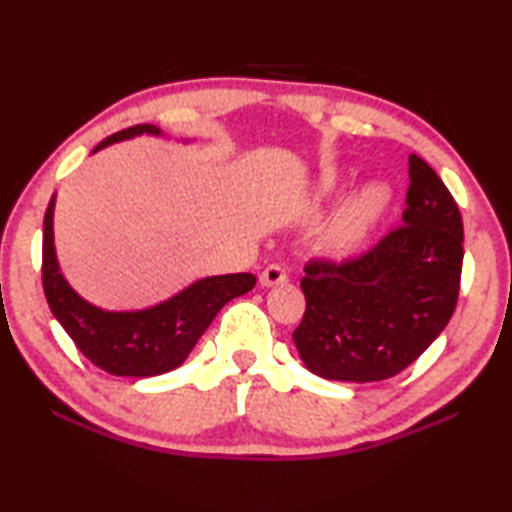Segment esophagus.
Instances as JSON below:
<instances>
[{
    "label": "esophagus",
    "instance_id": "1",
    "mask_svg": "<svg viewBox=\"0 0 512 512\" xmlns=\"http://www.w3.org/2000/svg\"><path fill=\"white\" fill-rule=\"evenodd\" d=\"M287 280H289L287 271H284V268L277 266V264L266 266L262 275H259V284H262V287H277V284H284Z\"/></svg>",
    "mask_w": 512,
    "mask_h": 512
}]
</instances>
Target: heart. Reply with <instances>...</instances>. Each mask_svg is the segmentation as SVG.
Masks as SVG:
<instances>
[{
	"label": "heart",
	"instance_id": "b5f03b06",
	"mask_svg": "<svg viewBox=\"0 0 512 512\" xmlns=\"http://www.w3.org/2000/svg\"><path fill=\"white\" fill-rule=\"evenodd\" d=\"M343 185V178L332 169L320 173L311 194V207H320ZM393 205V192L381 183H368L345 198L314 232V250L325 257H350L368 244Z\"/></svg>",
	"mask_w": 512,
	"mask_h": 512
}]
</instances>
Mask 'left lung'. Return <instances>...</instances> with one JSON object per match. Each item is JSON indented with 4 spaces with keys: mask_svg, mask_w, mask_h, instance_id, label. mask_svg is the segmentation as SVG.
<instances>
[{
    "mask_svg": "<svg viewBox=\"0 0 512 512\" xmlns=\"http://www.w3.org/2000/svg\"><path fill=\"white\" fill-rule=\"evenodd\" d=\"M402 225L366 255L309 262L307 309L293 332L300 359L332 381L395 377L438 339L454 314L463 268V219L443 180L409 158Z\"/></svg>",
    "mask_w": 512,
    "mask_h": 512,
    "instance_id": "1",
    "label": "left lung"
}]
</instances>
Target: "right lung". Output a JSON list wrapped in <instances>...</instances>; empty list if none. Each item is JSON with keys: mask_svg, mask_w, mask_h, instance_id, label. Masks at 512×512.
Here are the masks:
<instances>
[{"mask_svg": "<svg viewBox=\"0 0 512 512\" xmlns=\"http://www.w3.org/2000/svg\"><path fill=\"white\" fill-rule=\"evenodd\" d=\"M140 135L169 137L158 126L140 124L103 140L97 149ZM189 144V140H183ZM56 194L51 196L42 230V284L51 314L94 366L117 377H155L183 366L198 339L225 302L255 287V275L230 273L201 277L171 298L133 311L101 309L76 293L60 271L54 246Z\"/></svg>", "mask_w": 512, "mask_h": 512, "instance_id": "right-lung-1", "label": "right lung"}]
</instances>
